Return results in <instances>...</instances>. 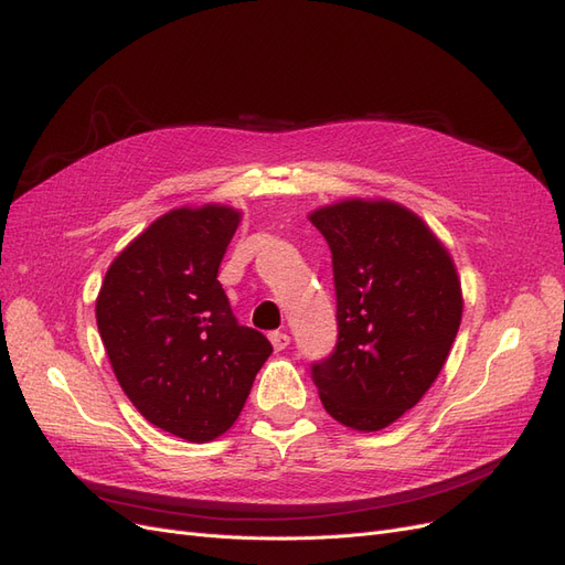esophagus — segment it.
<instances>
[{"instance_id":"obj_1","label":"esophagus","mask_w":565,"mask_h":565,"mask_svg":"<svg viewBox=\"0 0 565 565\" xmlns=\"http://www.w3.org/2000/svg\"><path fill=\"white\" fill-rule=\"evenodd\" d=\"M269 341H271V345H274V350H284L288 343H291V335L288 333H284V331H274V333H269Z\"/></svg>"}]
</instances>
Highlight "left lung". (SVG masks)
I'll return each instance as SVG.
<instances>
[{
  "label": "left lung",
  "mask_w": 565,
  "mask_h": 565,
  "mask_svg": "<svg viewBox=\"0 0 565 565\" xmlns=\"http://www.w3.org/2000/svg\"><path fill=\"white\" fill-rule=\"evenodd\" d=\"M310 222L333 260L338 343L312 364L324 409L372 433L412 409L438 379L463 298L452 255L409 207L388 199L321 205Z\"/></svg>",
  "instance_id": "left-lung-1"
}]
</instances>
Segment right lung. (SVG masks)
Masks as SVG:
<instances>
[{"mask_svg":"<svg viewBox=\"0 0 565 565\" xmlns=\"http://www.w3.org/2000/svg\"><path fill=\"white\" fill-rule=\"evenodd\" d=\"M236 207L182 205L160 215L110 263L96 327L139 414L189 443L227 433L267 362V338L241 327L217 281Z\"/></svg>","mask_w":565,"mask_h":565,"instance_id":"1","label":"right lung"}]
</instances>
